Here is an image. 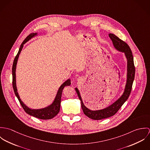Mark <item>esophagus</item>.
Returning a JSON list of instances; mask_svg holds the SVG:
<instances>
[{"label": "esophagus", "mask_w": 150, "mask_h": 150, "mask_svg": "<svg viewBox=\"0 0 150 150\" xmlns=\"http://www.w3.org/2000/svg\"><path fill=\"white\" fill-rule=\"evenodd\" d=\"M83 80V79L82 77H79V78H77V81H81Z\"/></svg>", "instance_id": "34e87169"}]
</instances>
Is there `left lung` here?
Instances as JSON below:
<instances>
[{
    "label": "left lung",
    "mask_w": 150,
    "mask_h": 150,
    "mask_svg": "<svg viewBox=\"0 0 150 150\" xmlns=\"http://www.w3.org/2000/svg\"><path fill=\"white\" fill-rule=\"evenodd\" d=\"M108 36L112 42L114 48L120 52L124 53L127 61V81L122 95L109 106L103 109L98 110H92L86 107L82 100L79 90L77 88H75L79 98L81 101V107L84 114L88 117L95 120H100L107 118L116 114V112L128 99L134 79L135 67L133 62V57L129 46L127 43L112 33H109Z\"/></svg>",
    "instance_id": "8db88e82"
}]
</instances>
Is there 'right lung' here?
Listing matches in <instances>:
<instances>
[{
	"instance_id": "right-lung-1",
	"label": "right lung",
	"mask_w": 150,
	"mask_h": 150,
	"mask_svg": "<svg viewBox=\"0 0 150 150\" xmlns=\"http://www.w3.org/2000/svg\"><path fill=\"white\" fill-rule=\"evenodd\" d=\"M38 33H32L26 38V39L23 40V42H22L21 46H20V48L19 49L17 55L15 57L13 64V67H12L13 87L14 93H15L17 98H18L22 107H23V110L27 114H28L29 115H32L33 117H35L36 118L41 119V120H50V119H51V118H54V117H55L59 112L60 107H61V96H62L63 89L66 86H70V84H71L70 80L69 79H67L61 86H60V87L59 88V89L58 90V92L57 93L55 98L51 105H50L49 106H48L47 107L42 108H39V109L30 108L28 107L26 105H25V104L23 103V102L20 99V95L18 94V91H17V85H16V67H17L18 59L20 54L21 52L22 48L23 47V45L26 42H28V41H29L33 38L38 36Z\"/></svg>"
}]
</instances>
